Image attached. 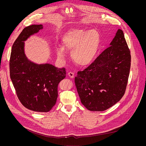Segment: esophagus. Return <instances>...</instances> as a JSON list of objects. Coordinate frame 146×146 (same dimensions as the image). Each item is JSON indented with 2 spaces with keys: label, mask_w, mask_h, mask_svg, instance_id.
<instances>
[{
  "label": "esophagus",
  "mask_w": 146,
  "mask_h": 146,
  "mask_svg": "<svg viewBox=\"0 0 146 146\" xmlns=\"http://www.w3.org/2000/svg\"><path fill=\"white\" fill-rule=\"evenodd\" d=\"M68 76L70 77V78H74V73L73 72H68Z\"/></svg>",
  "instance_id": "34e87169"
}]
</instances>
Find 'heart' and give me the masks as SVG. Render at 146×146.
Returning <instances> with one entry per match:
<instances>
[{"mask_svg": "<svg viewBox=\"0 0 146 146\" xmlns=\"http://www.w3.org/2000/svg\"><path fill=\"white\" fill-rule=\"evenodd\" d=\"M100 45V36L95 29L88 31L81 29H72L64 35L62 40L63 48L56 50L57 57L60 59L65 57L66 51H71L74 62L80 66H87L96 58Z\"/></svg>", "mask_w": 146, "mask_h": 146, "instance_id": "1", "label": "heart"}]
</instances>
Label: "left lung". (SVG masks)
<instances>
[{
	"label": "left lung",
	"mask_w": 146,
	"mask_h": 146,
	"mask_svg": "<svg viewBox=\"0 0 146 146\" xmlns=\"http://www.w3.org/2000/svg\"><path fill=\"white\" fill-rule=\"evenodd\" d=\"M110 45L74 78L81 102L91 111L106 110L125 94L131 54L121 29H118Z\"/></svg>",
	"instance_id": "left-lung-1"
}]
</instances>
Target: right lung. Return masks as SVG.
Masks as SVG:
<instances>
[{
	"mask_svg": "<svg viewBox=\"0 0 146 146\" xmlns=\"http://www.w3.org/2000/svg\"><path fill=\"white\" fill-rule=\"evenodd\" d=\"M42 29V25L25 27L15 40L10 57V76L19 100L25 108L47 112L56 103L58 85L66 78V72L65 68L36 64L27 57L24 42Z\"/></svg>",
	"mask_w": 146,
	"mask_h": 146,
	"instance_id": "obj_1",
	"label": "right lung"
}]
</instances>
